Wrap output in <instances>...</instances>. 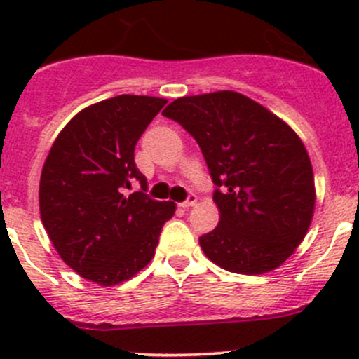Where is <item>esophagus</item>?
Listing matches in <instances>:
<instances>
[{
  "label": "esophagus",
  "instance_id": "34e87169",
  "mask_svg": "<svg viewBox=\"0 0 359 359\" xmlns=\"http://www.w3.org/2000/svg\"><path fill=\"white\" fill-rule=\"evenodd\" d=\"M196 203H198L196 194H189V198H187L184 203H180V206H182V208H191V206H194Z\"/></svg>",
  "mask_w": 359,
  "mask_h": 359
}]
</instances>
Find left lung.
Segmentation results:
<instances>
[{"mask_svg":"<svg viewBox=\"0 0 359 359\" xmlns=\"http://www.w3.org/2000/svg\"><path fill=\"white\" fill-rule=\"evenodd\" d=\"M200 144L219 226L200 238L206 257L238 274L278 269L302 243L316 203L313 165L287 121L243 93L179 97L163 111Z\"/></svg>","mask_w":359,"mask_h":359,"instance_id":"8db88e82","label":"left lung"}]
</instances>
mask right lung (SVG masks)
<instances>
[{"label":"right lung","mask_w":359,"mask_h":359,"mask_svg":"<svg viewBox=\"0 0 359 359\" xmlns=\"http://www.w3.org/2000/svg\"><path fill=\"white\" fill-rule=\"evenodd\" d=\"M166 99L118 95L85 107L57 135L39 179V213L74 273L100 287L135 276L154 257L175 203L151 200L133 161L137 140ZM133 182L143 187L126 197Z\"/></svg>","instance_id":"add662e5"}]
</instances>
